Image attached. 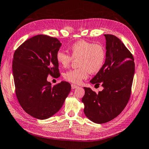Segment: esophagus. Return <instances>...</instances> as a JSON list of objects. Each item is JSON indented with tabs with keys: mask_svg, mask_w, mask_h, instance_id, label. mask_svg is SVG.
<instances>
[{
	"mask_svg": "<svg viewBox=\"0 0 149 149\" xmlns=\"http://www.w3.org/2000/svg\"><path fill=\"white\" fill-rule=\"evenodd\" d=\"M78 86L77 85H75V84H71V88L72 89H75V88H77Z\"/></svg>",
	"mask_w": 149,
	"mask_h": 149,
	"instance_id": "34e87169",
	"label": "esophagus"
}]
</instances>
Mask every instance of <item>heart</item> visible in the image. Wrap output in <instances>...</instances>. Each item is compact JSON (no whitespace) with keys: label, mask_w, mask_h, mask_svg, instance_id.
<instances>
[{"label":"heart","mask_w":149,"mask_h":149,"mask_svg":"<svg viewBox=\"0 0 149 149\" xmlns=\"http://www.w3.org/2000/svg\"><path fill=\"white\" fill-rule=\"evenodd\" d=\"M70 54L59 50L56 53V59L62 67H68L74 60H78L79 68L71 70L64 74L68 81L74 84H80L86 79L89 73H98L104 65L106 52L100 44L93 43L86 40H79L73 43L69 48Z\"/></svg>","instance_id":"heart-1"}]
</instances>
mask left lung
<instances>
[{"mask_svg":"<svg viewBox=\"0 0 149 149\" xmlns=\"http://www.w3.org/2000/svg\"><path fill=\"white\" fill-rule=\"evenodd\" d=\"M106 58L102 69L90 81L104 89L98 93L84 87L82 98L87 118L97 124L107 123L124 110L131 94L135 71L132 54L113 35H104Z\"/></svg>","mask_w":149,"mask_h":149,"instance_id":"8db88e82","label":"left lung"}]
</instances>
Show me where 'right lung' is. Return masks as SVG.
Listing matches in <instances>:
<instances>
[{
	"mask_svg": "<svg viewBox=\"0 0 149 149\" xmlns=\"http://www.w3.org/2000/svg\"><path fill=\"white\" fill-rule=\"evenodd\" d=\"M61 45L56 38L38 35L26 40L13 54L12 71L16 96L23 109L45 119L59 111L71 91L69 83L54 86L48 75L60 76L56 53Z\"/></svg>",
	"mask_w": 149,
	"mask_h": 149,
	"instance_id": "right-lung-1",
	"label": "right lung"
}]
</instances>
